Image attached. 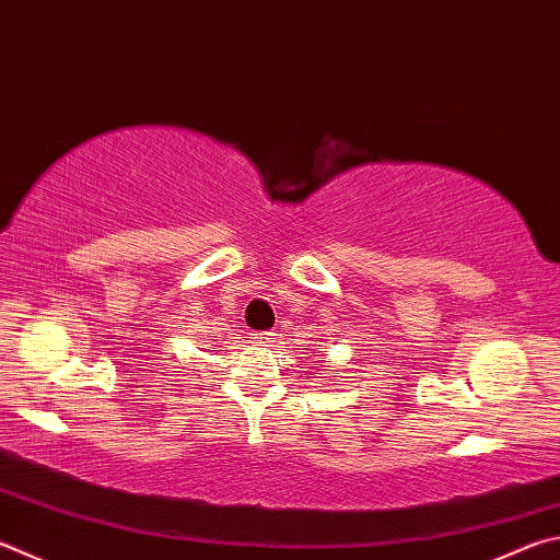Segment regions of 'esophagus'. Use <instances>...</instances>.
<instances>
[{
	"label": "esophagus",
	"mask_w": 560,
	"mask_h": 560,
	"mask_svg": "<svg viewBox=\"0 0 560 560\" xmlns=\"http://www.w3.org/2000/svg\"><path fill=\"white\" fill-rule=\"evenodd\" d=\"M254 342H257V345H271L273 342V332H269V330L254 332Z\"/></svg>",
	"instance_id": "34e87169"
}]
</instances>
